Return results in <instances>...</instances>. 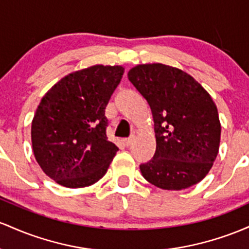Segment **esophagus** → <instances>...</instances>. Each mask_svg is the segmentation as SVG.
Listing matches in <instances>:
<instances>
[{"instance_id": "1", "label": "esophagus", "mask_w": 249, "mask_h": 249, "mask_svg": "<svg viewBox=\"0 0 249 249\" xmlns=\"http://www.w3.org/2000/svg\"><path fill=\"white\" fill-rule=\"evenodd\" d=\"M134 140H135V138H134V136H130V138H128V139H124V144H125V146H127V147H129V146H132V144H133Z\"/></svg>"}]
</instances>
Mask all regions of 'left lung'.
Masks as SVG:
<instances>
[{"label": "left lung", "instance_id": "obj_1", "mask_svg": "<svg viewBox=\"0 0 249 249\" xmlns=\"http://www.w3.org/2000/svg\"><path fill=\"white\" fill-rule=\"evenodd\" d=\"M128 79L154 120L156 150L140 166L142 177L167 191L196 185L219 153L221 124L211 95L189 74L162 63L139 64Z\"/></svg>", "mask_w": 249, "mask_h": 249}]
</instances>
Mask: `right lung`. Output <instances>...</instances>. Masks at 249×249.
Returning <instances> with one entry per match:
<instances>
[{"mask_svg":"<svg viewBox=\"0 0 249 249\" xmlns=\"http://www.w3.org/2000/svg\"><path fill=\"white\" fill-rule=\"evenodd\" d=\"M124 72L121 66H91L64 76L42 97L32 122L33 152L58 185L87 187L107 173L119 148L108 141L105 111Z\"/></svg>","mask_w":249,"mask_h":249,"instance_id":"obj_1","label":"right lung"}]
</instances>
